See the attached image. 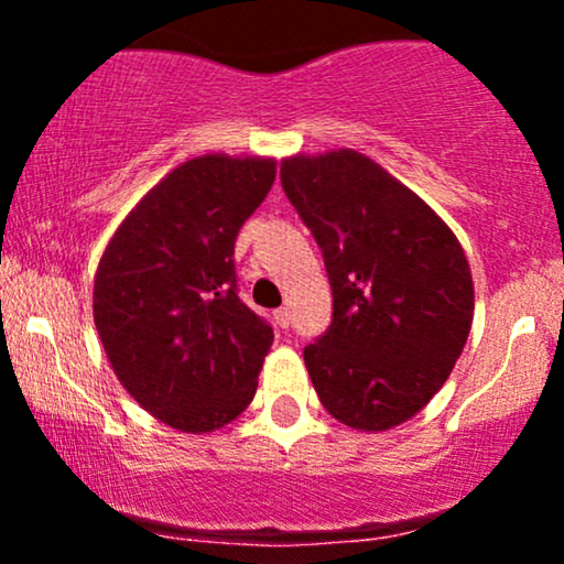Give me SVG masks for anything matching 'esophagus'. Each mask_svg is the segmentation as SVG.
Returning a JSON list of instances; mask_svg holds the SVG:
<instances>
[{
    "instance_id": "1",
    "label": "esophagus",
    "mask_w": 564,
    "mask_h": 564,
    "mask_svg": "<svg viewBox=\"0 0 564 564\" xmlns=\"http://www.w3.org/2000/svg\"><path fill=\"white\" fill-rule=\"evenodd\" d=\"M273 321H275V326H278V328H289V310H286V307L275 310V313H273Z\"/></svg>"
}]
</instances>
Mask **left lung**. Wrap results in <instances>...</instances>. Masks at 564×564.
<instances>
[{
  "instance_id": "obj_1",
  "label": "left lung",
  "mask_w": 564,
  "mask_h": 564,
  "mask_svg": "<svg viewBox=\"0 0 564 564\" xmlns=\"http://www.w3.org/2000/svg\"><path fill=\"white\" fill-rule=\"evenodd\" d=\"M281 185L332 283V326L304 347L323 408L364 432L408 422L467 345L475 286L462 243L416 193L349 148L286 159Z\"/></svg>"
}]
</instances>
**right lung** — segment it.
Wrapping results in <instances>:
<instances>
[{
  "mask_svg": "<svg viewBox=\"0 0 564 564\" xmlns=\"http://www.w3.org/2000/svg\"><path fill=\"white\" fill-rule=\"evenodd\" d=\"M273 180V159L185 161L129 212L97 264L93 313L116 377L180 432L219 430L257 392L273 328L238 296L232 249Z\"/></svg>",
  "mask_w": 564,
  "mask_h": 564,
  "instance_id": "right-lung-1",
  "label": "right lung"
}]
</instances>
